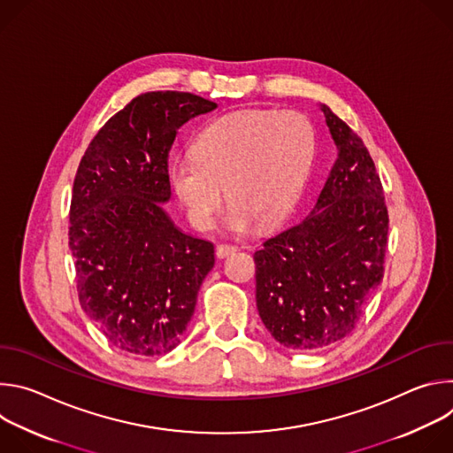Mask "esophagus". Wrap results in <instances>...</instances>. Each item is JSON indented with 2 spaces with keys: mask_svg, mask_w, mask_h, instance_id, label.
<instances>
[{
  "mask_svg": "<svg viewBox=\"0 0 453 453\" xmlns=\"http://www.w3.org/2000/svg\"><path fill=\"white\" fill-rule=\"evenodd\" d=\"M236 250H238V247L229 245V243H220V245H217V256H219V257H227V256L234 254Z\"/></svg>",
  "mask_w": 453,
  "mask_h": 453,
  "instance_id": "1",
  "label": "esophagus"
}]
</instances>
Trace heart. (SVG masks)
I'll list each match as a JSON object with an SVG mask.
<instances>
[{
	"mask_svg": "<svg viewBox=\"0 0 453 453\" xmlns=\"http://www.w3.org/2000/svg\"><path fill=\"white\" fill-rule=\"evenodd\" d=\"M315 159L310 119L296 111H238L211 121L193 154L177 157L170 180L189 222L208 229L222 203L231 201L226 226L249 231L283 222L297 203Z\"/></svg>",
	"mask_w": 453,
	"mask_h": 453,
	"instance_id": "heart-1",
	"label": "heart"
}]
</instances>
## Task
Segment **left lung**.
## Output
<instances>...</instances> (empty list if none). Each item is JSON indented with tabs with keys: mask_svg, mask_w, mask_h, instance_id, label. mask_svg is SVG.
<instances>
[{
	"mask_svg": "<svg viewBox=\"0 0 453 453\" xmlns=\"http://www.w3.org/2000/svg\"><path fill=\"white\" fill-rule=\"evenodd\" d=\"M337 159L311 213L254 252L256 306L285 348L317 351L348 337L383 278V188L364 142L322 104Z\"/></svg>",
	"mask_w": 453,
	"mask_h": 453,
	"instance_id": "obj_1",
	"label": "left lung"
}]
</instances>
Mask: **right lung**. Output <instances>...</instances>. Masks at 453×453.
<instances>
[{
  "mask_svg": "<svg viewBox=\"0 0 453 453\" xmlns=\"http://www.w3.org/2000/svg\"><path fill=\"white\" fill-rule=\"evenodd\" d=\"M213 109L191 93L140 95L107 119L79 165L68 233L79 301L125 353L172 351L215 265L213 243L182 233L161 206L177 128Z\"/></svg>",
  "mask_w": 453,
  "mask_h": 453,
  "instance_id": "right-lung-1",
  "label": "right lung"
}]
</instances>
